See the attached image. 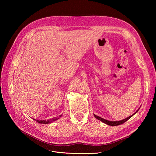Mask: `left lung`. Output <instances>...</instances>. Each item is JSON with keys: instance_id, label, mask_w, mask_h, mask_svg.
Here are the masks:
<instances>
[{"instance_id": "1", "label": "left lung", "mask_w": 156, "mask_h": 156, "mask_svg": "<svg viewBox=\"0 0 156 156\" xmlns=\"http://www.w3.org/2000/svg\"><path fill=\"white\" fill-rule=\"evenodd\" d=\"M136 111V112H137ZM94 115V116H95V118L96 119H97L98 120H100V121H101V122H103V123H105V124H107V125H109V126H118V125H120V124H122L123 123H124L125 122H126L127 120H129L130 118L133 116V115H131V116H129V117H127V118H126V119H124V120H120V121H115V122H113V121H109V120H105V119H102V118H101V117H100V116H96V115Z\"/></svg>"}]
</instances>
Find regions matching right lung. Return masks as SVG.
Returning a JSON list of instances; mask_svg holds the SVG:
<instances>
[{"instance_id": "1", "label": "right lung", "mask_w": 156, "mask_h": 156, "mask_svg": "<svg viewBox=\"0 0 156 156\" xmlns=\"http://www.w3.org/2000/svg\"><path fill=\"white\" fill-rule=\"evenodd\" d=\"M60 118V116L59 117H55V118H53V119H50V120H35V119H34V120H36V121H37V122H38V123H40V124H49V123H51V122H53V121H55V120H58V119Z\"/></svg>"}]
</instances>
